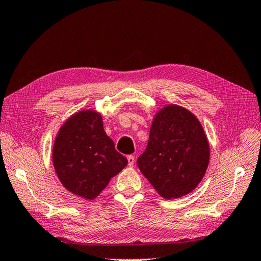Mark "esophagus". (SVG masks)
Returning a JSON list of instances; mask_svg holds the SVG:
<instances>
[{"label": "esophagus", "instance_id": "esophagus-1", "mask_svg": "<svg viewBox=\"0 0 261 261\" xmlns=\"http://www.w3.org/2000/svg\"><path fill=\"white\" fill-rule=\"evenodd\" d=\"M127 160H128L129 167H133L134 162H135V158H134V155H127Z\"/></svg>", "mask_w": 261, "mask_h": 261}]
</instances>
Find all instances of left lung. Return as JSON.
<instances>
[{"label": "left lung", "mask_w": 261, "mask_h": 261, "mask_svg": "<svg viewBox=\"0 0 261 261\" xmlns=\"http://www.w3.org/2000/svg\"><path fill=\"white\" fill-rule=\"evenodd\" d=\"M209 159V143L198 118L183 107L167 105L153 117L137 165L158 194L174 199L198 186Z\"/></svg>", "instance_id": "left-lung-1"}]
</instances>
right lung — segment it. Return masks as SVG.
Returning a JSON list of instances; mask_svg holds the SVG:
<instances>
[{
    "instance_id": "obj_1",
    "label": "right lung",
    "mask_w": 261,
    "mask_h": 261,
    "mask_svg": "<svg viewBox=\"0 0 261 261\" xmlns=\"http://www.w3.org/2000/svg\"><path fill=\"white\" fill-rule=\"evenodd\" d=\"M55 173L68 192L93 200L127 164L105 129L101 113L82 110L62 124L52 148Z\"/></svg>"
}]
</instances>
